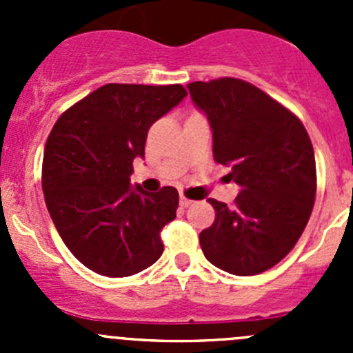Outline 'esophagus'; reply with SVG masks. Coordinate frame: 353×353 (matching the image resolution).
<instances>
[{
    "instance_id": "esophagus-1",
    "label": "esophagus",
    "mask_w": 353,
    "mask_h": 353,
    "mask_svg": "<svg viewBox=\"0 0 353 353\" xmlns=\"http://www.w3.org/2000/svg\"><path fill=\"white\" fill-rule=\"evenodd\" d=\"M191 199H188L186 196H181V199H179V205H181V208H188V206L191 205Z\"/></svg>"
}]
</instances>
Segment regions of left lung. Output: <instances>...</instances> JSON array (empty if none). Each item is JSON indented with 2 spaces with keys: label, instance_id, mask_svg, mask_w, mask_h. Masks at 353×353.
<instances>
[{
  "label": "left lung",
  "instance_id": "left-lung-1",
  "mask_svg": "<svg viewBox=\"0 0 353 353\" xmlns=\"http://www.w3.org/2000/svg\"><path fill=\"white\" fill-rule=\"evenodd\" d=\"M208 116L213 159L241 188L234 205L210 198L215 222L199 234L212 265L249 276L273 268L297 244L316 199V160L302 121L239 78L188 85Z\"/></svg>",
  "mask_w": 353,
  "mask_h": 353
}]
</instances>
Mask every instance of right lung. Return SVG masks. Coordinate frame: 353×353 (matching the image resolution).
Instances as JSON below:
<instances>
[{"label":"right lung","instance_id":"right-lung-1","mask_svg":"<svg viewBox=\"0 0 353 353\" xmlns=\"http://www.w3.org/2000/svg\"><path fill=\"white\" fill-rule=\"evenodd\" d=\"M188 95L183 85L108 83L59 116L42 160L49 215L71 254L104 276H130L162 256L160 232L179 193L131 190L148 130Z\"/></svg>","mask_w":353,"mask_h":353}]
</instances>
